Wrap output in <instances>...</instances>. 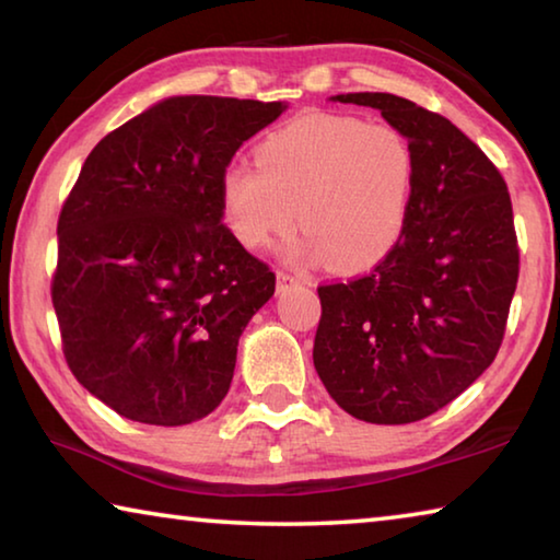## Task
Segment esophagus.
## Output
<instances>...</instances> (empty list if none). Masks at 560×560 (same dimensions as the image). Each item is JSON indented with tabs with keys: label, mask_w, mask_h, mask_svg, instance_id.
Wrapping results in <instances>:
<instances>
[{
	"label": "esophagus",
	"mask_w": 560,
	"mask_h": 560,
	"mask_svg": "<svg viewBox=\"0 0 560 560\" xmlns=\"http://www.w3.org/2000/svg\"><path fill=\"white\" fill-rule=\"evenodd\" d=\"M291 287H299V279L291 277V273H287V271H279L277 273V289L279 291H287Z\"/></svg>",
	"instance_id": "esophagus-1"
}]
</instances>
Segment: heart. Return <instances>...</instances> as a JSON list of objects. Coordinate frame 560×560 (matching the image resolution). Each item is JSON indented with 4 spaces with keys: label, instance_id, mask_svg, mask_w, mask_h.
<instances>
[{
    "label": "heart",
    "instance_id": "1",
    "mask_svg": "<svg viewBox=\"0 0 560 560\" xmlns=\"http://www.w3.org/2000/svg\"><path fill=\"white\" fill-rule=\"evenodd\" d=\"M417 179L400 130L338 113H306L264 136L254 170L220 179V214L244 249H267L293 230L291 259L328 261L340 273L377 267L400 244Z\"/></svg>",
    "mask_w": 560,
    "mask_h": 560
}]
</instances>
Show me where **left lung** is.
Listing matches in <instances>:
<instances>
[{
	"label": "left lung",
	"instance_id": "obj_1",
	"mask_svg": "<svg viewBox=\"0 0 560 560\" xmlns=\"http://www.w3.org/2000/svg\"><path fill=\"white\" fill-rule=\"evenodd\" d=\"M410 140L417 179L400 244L348 283L318 287L314 365L348 415L407 424L442 410L494 363L518 281L504 177L452 126L393 93H340Z\"/></svg>",
	"mask_w": 560,
	"mask_h": 560
}]
</instances>
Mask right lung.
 <instances>
[{"label": "right lung", "mask_w": 560, "mask_h": 560, "mask_svg": "<svg viewBox=\"0 0 560 560\" xmlns=\"http://www.w3.org/2000/svg\"><path fill=\"white\" fill-rule=\"evenodd\" d=\"M281 101L170 96L91 150L59 217L63 355L128 420L177 428L224 400L277 277L226 232L220 179Z\"/></svg>", "instance_id": "obj_1"}]
</instances>
